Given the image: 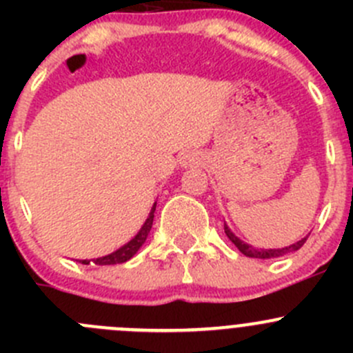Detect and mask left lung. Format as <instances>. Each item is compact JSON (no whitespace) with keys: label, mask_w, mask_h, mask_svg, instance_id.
<instances>
[{"label":"left lung","mask_w":353,"mask_h":353,"mask_svg":"<svg viewBox=\"0 0 353 353\" xmlns=\"http://www.w3.org/2000/svg\"><path fill=\"white\" fill-rule=\"evenodd\" d=\"M223 229H225L227 237H229V239L234 243V245H236V248L239 249V251L243 252L244 256H248V258H259V259L279 258V256L288 254V252H292V251H297V249H301L302 245H304L305 241H307V237H304V239H301V241H299V243L288 245V248H282V249H254V248H252V245L244 244L243 241L237 239V237L234 236L232 232H230V229L225 225V223H223Z\"/></svg>","instance_id":"obj_1"}]
</instances>
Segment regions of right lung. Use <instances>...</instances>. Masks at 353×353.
<instances>
[{"label": "right lung", "mask_w": 353, "mask_h": 353, "mask_svg": "<svg viewBox=\"0 0 353 353\" xmlns=\"http://www.w3.org/2000/svg\"><path fill=\"white\" fill-rule=\"evenodd\" d=\"M155 205H157V203H155ZM155 205H154V208H152L150 215H148L147 222H145L143 227H141V229H140V232H138L137 236H134L133 239L130 241V243L124 244L123 248L117 249V251L110 252V254H108V256H102V258L94 259L95 265H101V266H104V265H119V263H124V261H128V259L133 258V256L137 254L138 249L141 248V244H143L145 241H147L148 234H150L152 223H154ZM80 263H81V265H90L92 261H90V259H81Z\"/></svg>", "instance_id": "1"}]
</instances>
